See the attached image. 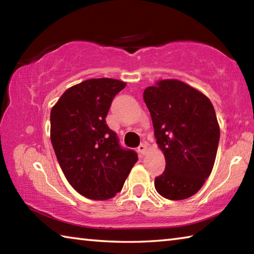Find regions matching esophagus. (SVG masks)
I'll use <instances>...</instances> for the list:
<instances>
[{
    "label": "esophagus",
    "instance_id": "obj_1",
    "mask_svg": "<svg viewBox=\"0 0 254 254\" xmlns=\"http://www.w3.org/2000/svg\"><path fill=\"white\" fill-rule=\"evenodd\" d=\"M137 151H139L140 154H142V156H144L145 153H147L148 151V145L147 144H141L139 148H137Z\"/></svg>",
    "mask_w": 254,
    "mask_h": 254
}]
</instances>
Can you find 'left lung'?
Returning a JSON list of instances; mask_svg holds the SVG:
<instances>
[{"instance_id": "left-lung-1", "label": "left lung", "mask_w": 254, "mask_h": 254, "mask_svg": "<svg viewBox=\"0 0 254 254\" xmlns=\"http://www.w3.org/2000/svg\"><path fill=\"white\" fill-rule=\"evenodd\" d=\"M166 169L154 179L159 195L182 200L195 195L212 173L220 126L209 98L178 79H161L143 92Z\"/></svg>"}]
</instances>
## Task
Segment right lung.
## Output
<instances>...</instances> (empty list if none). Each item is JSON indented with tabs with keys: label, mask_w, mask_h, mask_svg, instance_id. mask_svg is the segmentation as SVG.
I'll return each instance as SVG.
<instances>
[{
	"label": "right lung",
	"mask_w": 254,
	"mask_h": 254,
	"mask_svg": "<svg viewBox=\"0 0 254 254\" xmlns=\"http://www.w3.org/2000/svg\"><path fill=\"white\" fill-rule=\"evenodd\" d=\"M126 81L92 78L66 89L50 113V140L64 175L86 198L106 200L124 185L137 161L119 144L105 118Z\"/></svg>",
	"instance_id": "1"
}]
</instances>
